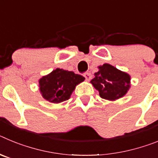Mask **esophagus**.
Returning a JSON list of instances; mask_svg holds the SVG:
<instances>
[{
    "label": "esophagus",
    "mask_w": 158,
    "mask_h": 158,
    "mask_svg": "<svg viewBox=\"0 0 158 158\" xmlns=\"http://www.w3.org/2000/svg\"><path fill=\"white\" fill-rule=\"evenodd\" d=\"M84 77H85V80L86 81H89L92 78L91 73L88 72V73H84Z\"/></svg>",
    "instance_id": "34e87169"
}]
</instances>
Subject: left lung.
<instances>
[{"instance_id":"8db88e82","label":"left lung","mask_w":158,"mask_h":158,"mask_svg":"<svg viewBox=\"0 0 158 158\" xmlns=\"http://www.w3.org/2000/svg\"><path fill=\"white\" fill-rule=\"evenodd\" d=\"M99 69L100 70L95 73L91 83L98 90L102 98L115 100L126 94L130 88L131 80L127 73L109 64H104L99 66Z\"/></svg>"}]
</instances>
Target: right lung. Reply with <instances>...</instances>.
Returning <instances> with one entry per match:
<instances>
[{
	"mask_svg": "<svg viewBox=\"0 0 158 158\" xmlns=\"http://www.w3.org/2000/svg\"><path fill=\"white\" fill-rule=\"evenodd\" d=\"M85 78L73 71L56 69L40 80V89L44 99L51 103H61L69 100L77 85Z\"/></svg>",
	"mask_w": 158,
	"mask_h": 158,
	"instance_id": "obj_1",
	"label": "right lung"
}]
</instances>
